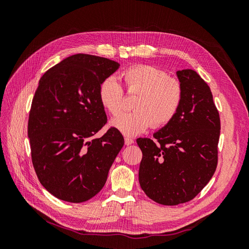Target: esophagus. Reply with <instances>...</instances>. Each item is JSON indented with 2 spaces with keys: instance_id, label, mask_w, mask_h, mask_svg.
<instances>
[{
  "instance_id": "1",
  "label": "esophagus",
  "mask_w": 249,
  "mask_h": 249,
  "mask_svg": "<svg viewBox=\"0 0 249 249\" xmlns=\"http://www.w3.org/2000/svg\"><path fill=\"white\" fill-rule=\"evenodd\" d=\"M134 143V140L132 138H129V137H125L124 138V144L125 145H131Z\"/></svg>"
}]
</instances>
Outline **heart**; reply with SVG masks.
<instances>
[{"mask_svg": "<svg viewBox=\"0 0 249 249\" xmlns=\"http://www.w3.org/2000/svg\"><path fill=\"white\" fill-rule=\"evenodd\" d=\"M125 88L138 93L131 112L123 113L111 122V125L124 136H136L153 127H162L176 117L183 102L180 83L168 78L166 71L152 65H136L123 72ZM102 106L111 115L122 111L124 89L117 79L109 76L99 86Z\"/></svg>", "mask_w": 249, "mask_h": 249, "instance_id": "b5f03b06", "label": "heart"}]
</instances>
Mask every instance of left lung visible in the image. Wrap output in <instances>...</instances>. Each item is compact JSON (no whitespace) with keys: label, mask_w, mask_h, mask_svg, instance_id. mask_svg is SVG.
Segmentation results:
<instances>
[{"label":"left lung","mask_w":249,"mask_h":249,"mask_svg":"<svg viewBox=\"0 0 249 249\" xmlns=\"http://www.w3.org/2000/svg\"><path fill=\"white\" fill-rule=\"evenodd\" d=\"M183 102L176 117L138 138L141 189L154 201L176 206L193 199L213 177L218 161L219 113L207 83L193 70L178 71Z\"/></svg>","instance_id":"left-lung-1"}]
</instances>
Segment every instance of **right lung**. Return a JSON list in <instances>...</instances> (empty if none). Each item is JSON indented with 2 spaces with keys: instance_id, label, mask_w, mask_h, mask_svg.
<instances>
[{
  "instance_id": "obj_1",
  "label": "right lung",
  "mask_w": 249,
  "mask_h": 249,
  "mask_svg": "<svg viewBox=\"0 0 249 249\" xmlns=\"http://www.w3.org/2000/svg\"><path fill=\"white\" fill-rule=\"evenodd\" d=\"M118 67L107 58L77 54L53 66L39 80L28 137L37 178L59 199L78 203L92 198L124 146L123 135L115 127L94 137L107 123L99 86Z\"/></svg>"
}]
</instances>
